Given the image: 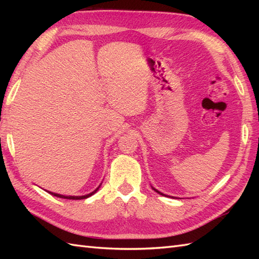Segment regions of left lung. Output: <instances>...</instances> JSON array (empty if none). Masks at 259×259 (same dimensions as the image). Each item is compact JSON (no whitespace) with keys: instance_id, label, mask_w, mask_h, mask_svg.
Here are the masks:
<instances>
[{"instance_id":"1","label":"left lung","mask_w":259,"mask_h":259,"mask_svg":"<svg viewBox=\"0 0 259 259\" xmlns=\"http://www.w3.org/2000/svg\"><path fill=\"white\" fill-rule=\"evenodd\" d=\"M153 190H155V191H157V192H158V194H160V195H162V196H164V195H163V194H161V192H160V191H158V190H157V189H155V188H153Z\"/></svg>"}]
</instances>
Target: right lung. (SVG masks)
I'll list each match as a JSON object with an SVG mask.
<instances>
[{
  "instance_id": "add662e5",
  "label": "right lung",
  "mask_w": 259,
  "mask_h": 259,
  "mask_svg": "<svg viewBox=\"0 0 259 259\" xmlns=\"http://www.w3.org/2000/svg\"><path fill=\"white\" fill-rule=\"evenodd\" d=\"M98 189H99V188H97L95 191H92L91 194L85 195V196H63V195H59V194H53V192H50V194L53 195V196H56V197H59V198H64V199H74V200H79V199H85V198L92 196Z\"/></svg>"
}]
</instances>
